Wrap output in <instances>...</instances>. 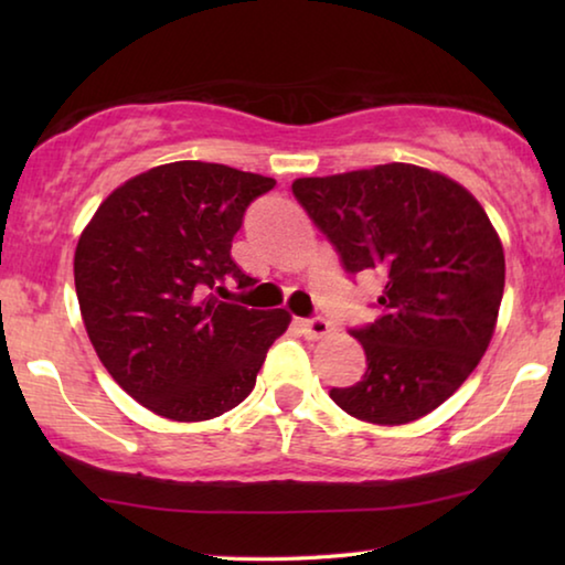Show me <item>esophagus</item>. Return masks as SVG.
I'll return each mask as SVG.
<instances>
[{"instance_id":"esophagus-1","label":"esophagus","mask_w":565,"mask_h":565,"mask_svg":"<svg viewBox=\"0 0 565 565\" xmlns=\"http://www.w3.org/2000/svg\"><path fill=\"white\" fill-rule=\"evenodd\" d=\"M301 329L306 333V339H321L331 331V323L323 317H311V319L301 321Z\"/></svg>"}]
</instances>
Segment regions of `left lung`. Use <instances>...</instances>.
<instances>
[{"mask_svg": "<svg viewBox=\"0 0 565 565\" xmlns=\"http://www.w3.org/2000/svg\"><path fill=\"white\" fill-rule=\"evenodd\" d=\"M291 189L343 271L381 281L379 319L351 329L366 374L329 396L381 426L431 414L478 366L499 319L505 259L483 206L454 179L398 161Z\"/></svg>", "mask_w": 565, "mask_h": 565, "instance_id": "obj_1", "label": "left lung"}]
</instances>
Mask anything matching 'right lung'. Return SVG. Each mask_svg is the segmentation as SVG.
<instances>
[{
    "instance_id": "1",
    "label": "right lung",
    "mask_w": 565,
    "mask_h": 565,
    "mask_svg": "<svg viewBox=\"0 0 565 565\" xmlns=\"http://www.w3.org/2000/svg\"><path fill=\"white\" fill-rule=\"evenodd\" d=\"M276 181L206 161L154 167L114 189L84 228L74 284L89 341L111 379L154 414L206 420L252 394L284 309L222 301L254 286L232 242Z\"/></svg>"
}]
</instances>
